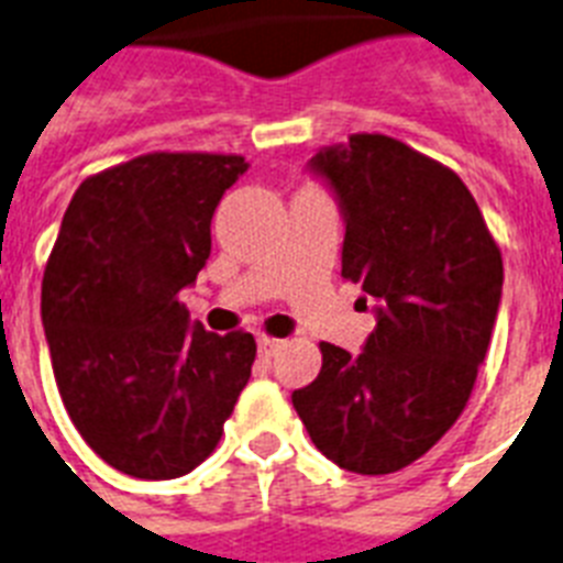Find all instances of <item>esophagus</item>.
Returning <instances> with one entry per match:
<instances>
[{"instance_id":"34e87169","label":"esophagus","mask_w":563,"mask_h":563,"mask_svg":"<svg viewBox=\"0 0 563 563\" xmlns=\"http://www.w3.org/2000/svg\"><path fill=\"white\" fill-rule=\"evenodd\" d=\"M278 347H282V339H271V336H258V356L264 362H271L273 356L278 354Z\"/></svg>"}]
</instances>
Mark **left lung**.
<instances>
[{"label":"left lung","instance_id":"obj_1","mask_svg":"<svg viewBox=\"0 0 563 563\" xmlns=\"http://www.w3.org/2000/svg\"><path fill=\"white\" fill-rule=\"evenodd\" d=\"M308 172L345 221L342 276L376 316L362 354L322 342V371L292 391L316 449L356 475L415 463L466 408L489 351L504 262L466 184L385 134L319 148Z\"/></svg>","mask_w":563,"mask_h":563}]
</instances>
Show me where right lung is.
<instances>
[{
  "instance_id": "right-lung-1",
  "label": "right lung",
  "mask_w": 563,
  "mask_h": 563,
  "mask_svg": "<svg viewBox=\"0 0 563 563\" xmlns=\"http://www.w3.org/2000/svg\"><path fill=\"white\" fill-rule=\"evenodd\" d=\"M241 155H141L82 180L42 278V328L65 411L123 475L172 481L212 454L255 360L178 301Z\"/></svg>"
}]
</instances>
